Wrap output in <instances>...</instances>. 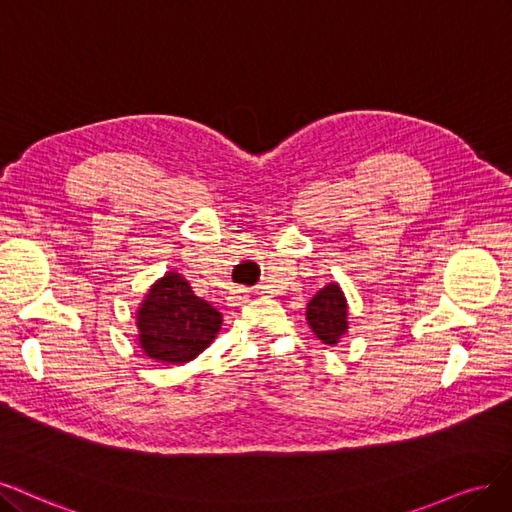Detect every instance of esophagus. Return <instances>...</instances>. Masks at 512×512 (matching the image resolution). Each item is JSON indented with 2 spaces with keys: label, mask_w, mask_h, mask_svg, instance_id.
<instances>
[{
  "label": "esophagus",
  "mask_w": 512,
  "mask_h": 512,
  "mask_svg": "<svg viewBox=\"0 0 512 512\" xmlns=\"http://www.w3.org/2000/svg\"><path fill=\"white\" fill-rule=\"evenodd\" d=\"M249 300V291L246 289H238V293H236V302L240 304V302H246Z\"/></svg>",
  "instance_id": "obj_1"
}]
</instances>
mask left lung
<instances>
[{
	"mask_svg": "<svg viewBox=\"0 0 512 512\" xmlns=\"http://www.w3.org/2000/svg\"><path fill=\"white\" fill-rule=\"evenodd\" d=\"M306 319L319 340L325 344H336L346 329H349V323H346V300L340 287L332 283L317 291L306 308Z\"/></svg>",
	"mask_w": 512,
	"mask_h": 512,
	"instance_id": "8db88e82",
	"label": "left lung"
}]
</instances>
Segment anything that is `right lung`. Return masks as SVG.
<instances>
[{
  "instance_id": "1",
  "label": "right lung",
  "mask_w": 512,
  "mask_h": 512,
  "mask_svg": "<svg viewBox=\"0 0 512 512\" xmlns=\"http://www.w3.org/2000/svg\"><path fill=\"white\" fill-rule=\"evenodd\" d=\"M221 321V312L197 298L183 276L168 272L138 310L140 346L148 357L185 364L214 340Z\"/></svg>"
}]
</instances>
